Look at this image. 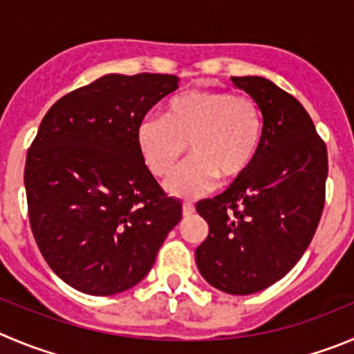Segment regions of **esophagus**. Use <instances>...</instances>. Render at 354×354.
I'll return each instance as SVG.
<instances>
[{
  "label": "esophagus",
  "mask_w": 354,
  "mask_h": 354,
  "mask_svg": "<svg viewBox=\"0 0 354 354\" xmlns=\"http://www.w3.org/2000/svg\"><path fill=\"white\" fill-rule=\"evenodd\" d=\"M196 213V207H194V204L190 203H185L183 204V216H190V214Z\"/></svg>",
  "instance_id": "obj_1"
}]
</instances>
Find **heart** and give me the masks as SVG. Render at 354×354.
<instances>
[{"label": "heart", "mask_w": 354, "mask_h": 354, "mask_svg": "<svg viewBox=\"0 0 354 354\" xmlns=\"http://www.w3.org/2000/svg\"><path fill=\"white\" fill-rule=\"evenodd\" d=\"M263 111L250 95L194 88L169 99L164 117H145L136 127V145L145 166L167 180L183 162L194 160L169 183L178 197H199L239 181L255 164L263 141Z\"/></svg>", "instance_id": "1"}]
</instances>
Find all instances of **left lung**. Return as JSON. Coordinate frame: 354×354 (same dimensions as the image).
Returning a JSON list of instances; mask_svg holds the SVG:
<instances>
[{
  "label": "left lung",
  "instance_id": "8db88e82",
  "mask_svg": "<svg viewBox=\"0 0 354 354\" xmlns=\"http://www.w3.org/2000/svg\"><path fill=\"white\" fill-rule=\"evenodd\" d=\"M263 111L255 164L197 213L209 225L196 250L197 269L214 288L250 295L292 270L318 229L328 155L306 108L262 77H232Z\"/></svg>",
  "mask_w": 354,
  "mask_h": 354
}]
</instances>
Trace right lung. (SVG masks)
<instances>
[{"mask_svg": "<svg viewBox=\"0 0 354 354\" xmlns=\"http://www.w3.org/2000/svg\"><path fill=\"white\" fill-rule=\"evenodd\" d=\"M174 75H104L47 111L24 169L32 236L78 292L115 295L143 279L181 220L138 151L136 127Z\"/></svg>", "mask_w": 354, "mask_h": 354, "instance_id": "obj_1", "label": "right lung"}]
</instances>
